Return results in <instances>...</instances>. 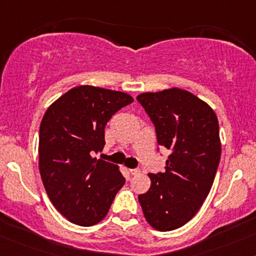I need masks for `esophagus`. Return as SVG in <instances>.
<instances>
[{
	"label": "esophagus",
	"mask_w": 256,
	"mask_h": 256,
	"mask_svg": "<svg viewBox=\"0 0 256 256\" xmlns=\"http://www.w3.org/2000/svg\"><path fill=\"white\" fill-rule=\"evenodd\" d=\"M140 172H141V170H138V169H130L131 175H138Z\"/></svg>",
	"instance_id": "obj_1"
}]
</instances>
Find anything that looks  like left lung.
<instances>
[{
	"label": "left lung",
	"mask_w": 256,
	"mask_h": 256,
	"mask_svg": "<svg viewBox=\"0 0 256 256\" xmlns=\"http://www.w3.org/2000/svg\"><path fill=\"white\" fill-rule=\"evenodd\" d=\"M137 100L156 126L158 144L171 152L164 172L148 174L150 188L138 202L153 228L172 231L198 212L212 190L221 156L218 116L178 87L146 92Z\"/></svg>",
	"instance_id": "1"
}]
</instances>
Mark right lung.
Listing matches in <instances>:
<instances>
[{"label":"right lung","instance_id":"1","mask_svg":"<svg viewBox=\"0 0 256 256\" xmlns=\"http://www.w3.org/2000/svg\"><path fill=\"white\" fill-rule=\"evenodd\" d=\"M125 92L82 85L48 106L40 125L38 169L47 196L70 222L94 226L108 214L125 184L119 166L96 159L104 147V128L122 106Z\"/></svg>","mask_w":256,"mask_h":256}]
</instances>
